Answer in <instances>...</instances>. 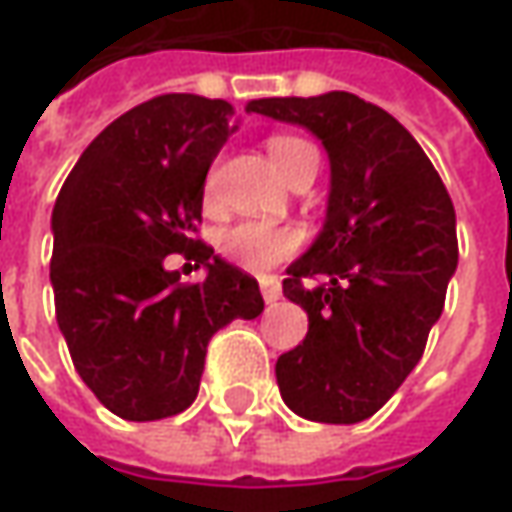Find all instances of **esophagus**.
Returning <instances> with one entry per match:
<instances>
[{"mask_svg": "<svg viewBox=\"0 0 512 512\" xmlns=\"http://www.w3.org/2000/svg\"><path fill=\"white\" fill-rule=\"evenodd\" d=\"M262 296H265V302H268V305H273V302H276V299L282 296V288H279V282H273V279H265V282H262Z\"/></svg>", "mask_w": 512, "mask_h": 512, "instance_id": "obj_1", "label": "esophagus"}]
</instances>
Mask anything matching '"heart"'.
Returning <instances> with one entry per match:
<instances>
[{
    "instance_id": "heart-1",
    "label": "heart",
    "mask_w": 512,
    "mask_h": 512,
    "mask_svg": "<svg viewBox=\"0 0 512 512\" xmlns=\"http://www.w3.org/2000/svg\"><path fill=\"white\" fill-rule=\"evenodd\" d=\"M268 155L279 175L291 184L296 175L302 172L305 164L317 161L314 146L294 135H273L268 138ZM207 207L216 204V175L207 178ZM305 244V230L296 224H268V221H253L244 218L236 224H227L218 233L216 247L224 259L233 265L250 270V273H268L270 268L294 259Z\"/></svg>"
}]
</instances>
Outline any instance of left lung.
<instances>
[{"label": "left lung", "instance_id": "1", "mask_svg": "<svg viewBox=\"0 0 512 512\" xmlns=\"http://www.w3.org/2000/svg\"><path fill=\"white\" fill-rule=\"evenodd\" d=\"M247 112L308 126L331 158L328 218L288 268L305 340L276 360L299 418H371L418 366L458 265L455 207L418 141L386 109L328 91L253 100Z\"/></svg>", "mask_w": 512, "mask_h": 512}]
</instances>
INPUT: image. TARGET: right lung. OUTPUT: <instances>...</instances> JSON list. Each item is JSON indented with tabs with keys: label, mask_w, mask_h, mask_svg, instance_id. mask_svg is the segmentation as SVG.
Returning <instances> with one entry per match:
<instances>
[{
	"label": "right lung",
	"mask_w": 512,
	"mask_h": 512,
	"mask_svg": "<svg viewBox=\"0 0 512 512\" xmlns=\"http://www.w3.org/2000/svg\"><path fill=\"white\" fill-rule=\"evenodd\" d=\"M236 109L198 94H158L109 123L54 204L51 285L57 322L83 383L123 421L190 406L207 345L265 308L259 282L198 239L207 169ZM181 252L208 279L163 268Z\"/></svg>",
	"instance_id": "right-lung-1"
}]
</instances>
